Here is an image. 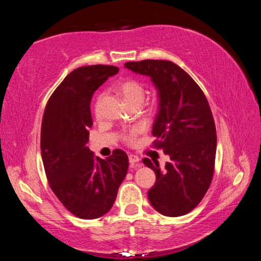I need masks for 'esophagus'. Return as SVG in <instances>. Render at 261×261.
<instances>
[{"label":"esophagus","instance_id":"obj_1","mask_svg":"<svg viewBox=\"0 0 261 261\" xmlns=\"http://www.w3.org/2000/svg\"><path fill=\"white\" fill-rule=\"evenodd\" d=\"M140 161V159L135 155V154H130L129 155V162L131 163V165H135V163H138Z\"/></svg>","mask_w":261,"mask_h":261}]
</instances>
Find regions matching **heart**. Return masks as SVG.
I'll return each instance as SVG.
<instances>
[{"label":"heart","mask_w":261,"mask_h":261,"mask_svg":"<svg viewBox=\"0 0 261 261\" xmlns=\"http://www.w3.org/2000/svg\"><path fill=\"white\" fill-rule=\"evenodd\" d=\"M115 88H116L117 93L122 96V99L130 107L137 105L141 106V103L144 102L145 95H146V86H145V84L135 78L124 79V81L118 83L115 86ZM100 99L101 96H99L98 101H100ZM135 137L136 131H131L127 135H125L124 138L127 141H132L135 139Z\"/></svg>","instance_id":"obj_1"}]
</instances>
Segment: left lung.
Masks as SVG:
<instances>
[{
    "label": "left lung",
    "instance_id": "8db88e82",
    "mask_svg": "<svg viewBox=\"0 0 261 261\" xmlns=\"http://www.w3.org/2000/svg\"><path fill=\"white\" fill-rule=\"evenodd\" d=\"M124 67L148 76L158 90L153 144L170 158L163 170L158 161L143 160L156 175L148 200L162 215L188 214L204 198L214 174L216 130L208 101L198 84L173 62L144 60L127 62Z\"/></svg>",
    "mask_w": 261,
    "mask_h": 261
}]
</instances>
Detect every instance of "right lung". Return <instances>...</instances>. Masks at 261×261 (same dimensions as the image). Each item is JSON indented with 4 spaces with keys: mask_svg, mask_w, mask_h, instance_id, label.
Here are the masks:
<instances>
[{
    "mask_svg": "<svg viewBox=\"0 0 261 261\" xmlns=\"http://www.w3.org/2000/svg\"><path fill=\"white\" fill-rule=\"evenodd\" d=\"M118 72L113 65H87L70 72L48 100L41 123V156L49 187L70 213L92 220L105 215L126 176L129 159L115 149L106 159L86 146L93 125L91 99Z\"/></svg>",
    "mask_w": 261,
    "mask_h": 261,
    "instance_id": "right-lung-1",
    "label": "right lung"
}]
</instances>
